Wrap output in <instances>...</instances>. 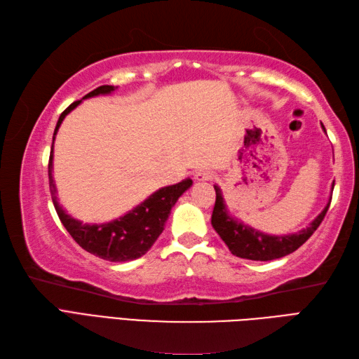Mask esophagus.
I'll return each mask as SVG.
<instances>
[{"instance_id":"obj_1","label":"esophagus","mask_w":359,"mask_h":359,"mask_svg":"<svg viewBox=\"0 0 359 359\" xmlns=\"http://www.w3.org/2000/svg\"><path fill=\"white\" fill-rule=\"evenodd\" d=\"M195 180L196 181H210L213 180V172L210 170H200L195 173Z\"/></svg>"}]
</instances>
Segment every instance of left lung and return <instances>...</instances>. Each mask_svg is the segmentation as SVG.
<instances>
[{"instance_id": "1", "label": "left lung", "mask_w": 359, "mask_h": 359, "mask_svg": "<svg viewBox=\"0 0 359 359\" xmlns=\"http://www.w3.org/2000/svg\"><path fill=\"white\" fill-rule=\"evenodd\" d=\"M215 192H217V201H215L212 213L213 229L217 230V233L226 243L230 252L240 258L253 261H272L276 258H283L285 255L299 249L313 235L315 230L320 227L330 205V203L325 205L324 210L310 222L309 227L292 235L275 236L262 233L257 229H252L250 226H245L243 221L232 217L227 210L224 198H222L221 189L218 186H215Z\"/></svg>"}]
</instances>
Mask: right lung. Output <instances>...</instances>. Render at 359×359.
<instances>
[{"label": "right lung", "mask_w": 359, "mask_h": 359, "mask_svg": "<svg viewBox=\"0 0 359 359\" xmlns=\"http://www.w3.org/2000/svg\"><path fill=\"white\" fill-rule=\"evenodd\" d=\"M116 87L114 86H100L97 89L87 93L86 98L98 97V95L112 93ZM83 100L72 102V104L62 112L58 118L57 127L53 132L57 135L62 119L74 110ZM53 144L49 158V186L52 194V201L57 210L58 217L66 227L72 238L83 247L86 252H89L95 257L102 258L112 262H126L137 259L142 255H146L150 247L158 240V236L163 233L164 224L169 218L172 207L178 201V198L192 186V180H182L178 184L167 186L156 190L150 195L147 200L142 201L135 209L129 210L123 217H119L110 222L102 224H83L81 221L66 213L57 200V187H55L53 177Z\"/></svg>", "instance_id": "right-lung-1"}]
</instances>
